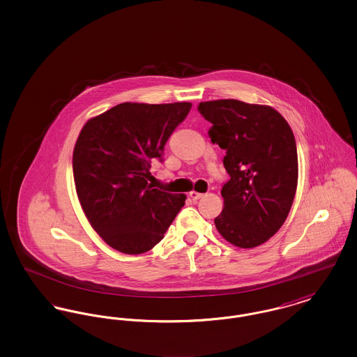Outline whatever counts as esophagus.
Wrapping results in <instances>:
<instances>
[{"label":"esophagus","instance_id":"1","mask_svg":"<svg viewBox=\"0 0 357 357\" xmlns=\"http://www.w3.org/2000/svg\"><path fill=\"white\" fill-rule=\"evenodd\" d=\"M190 198H191L192 201H198V199L204 198V194H201V192H197V191H191V192H190Z\"/></svg>","mask_w":357,"mask_h":357}]
</instances>
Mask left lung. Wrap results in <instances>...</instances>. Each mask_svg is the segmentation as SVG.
Segmentation results:
<instances>
[{
  "label": "left lung",
  "mask_w": 357,
  "mask_h": 357,
  "mask_svg": "<svg viewBox=\"0 0 357 357\" xmlns=\"http://www.w3.org/2000/svg\"><path fill=\"white\" fill-rule=\"evenodd\" d=\"M213 127V143L226 150L230 179L222 186L225 206L214 220L222 237L238 248H255L273 237L294 199L298 163L291 128L275 109L223 99L199 104Z\"/></svg>",
  "instance_id": "8db88e82"
}]
</instances>
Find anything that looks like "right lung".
I'll return each instance as SVG.
<instances>
[{"instance_id": "add662e5", "label": "right lung", "mask_w": 357, "mask_h": 357, "mask_svg": "<svg viewBox=\"0 0 357 357\" xmlns=\"http://www.w3.org/2000/svg\"><path fill=\"white\" fill-rule=\"evenodd\" d=\"M191 102H121L88 120L73 150V176L88 221L114 249L149 252L185 206V194L149 185L151 160L186 119Z\"/></svg>"}]
</instances>
